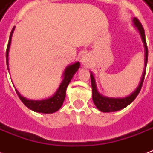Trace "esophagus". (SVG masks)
<instances>
[{"mask_svg":"<svg viewBox=\"0 0 153 153\" xmlns=\"http://www.w3.org/2000/svg\"><path fill=\"white\" fill-rule=\"evenodd\" d=\"M81 62L83 65H89V63L91 62L90 61V56L88 55H84L82 56V59H81Z\"/></svg>","mask_w":153,"mask_h":153,"instance_id":"1","label":"esophagus"}]
</instances>
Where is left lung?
<instances>
[{
  "mask_svg": "<svg viewBox=\"0 0 153 153\" xmlns=\"http://www.w3.org/2000/svg\"><path fill=\"white\" fill-rule=\"evenodd\" d=\"M134 25L135 27L138 28V30L140 33L141 38L143 39V42L144 43L145 47V69L142 76L141 81L138 87L136 88L134 93L130 94L129 96L126 97H123V98H111V97H103L97 92V89L96 83H95V79L94 77L91 74L90 77H91V84H92V89H93V101L95 106L97 107V109L102 111V112H112V111H117L120 110L125 108L127 106H128L130 103L136 98V97L138 96V94L140 92V90L143 86V80L145 78V73H146V66H147V63H148V46H147V42H146V38H145V32L144 29L143 28V25L138 20V19L134 18Z\"/></svg>",
  "mask_w": 153,
  "mask_h": 153,
  "instance_id": "left-lung-1",
  "label": "left lung"
}]
</instances>
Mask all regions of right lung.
<instances>
[{
	"label": "right lung",
	"mask_w": 153,
	"mask_h": 153,
	"mask_svg": "<svg viewBox=\"0 0 153 153\" xmlns=\"http://www.w3.org/2000/svg\"><path fill=\"white\" fill-rule=\"evenodd\" d=\"M15 29V27L12 29L10 38H9V42L7 45V49H6V64L8 67V54H9V48L11 42V37L13 31ZM80 64L79 62L71 65L70 66H68L64 72V79L62 83H60L59 88L57 89L56 93L54 94L53 97H51L50 98H47L45 100H41V101H33V100H28L23 97L18 93L17 90L16 93L18 94L19 99L21 100L22 102L25 104V106L28 107L29 109L34 111L36 112L40 113H46V114H50V113H54L60 109L62 104L64 102V100L65 98V93H66V88L70 80L73 78L74 74L76 73L78 69L79 68Z\"/></svg>",
	"instance_id": "add662e5"
}]
</instances>
